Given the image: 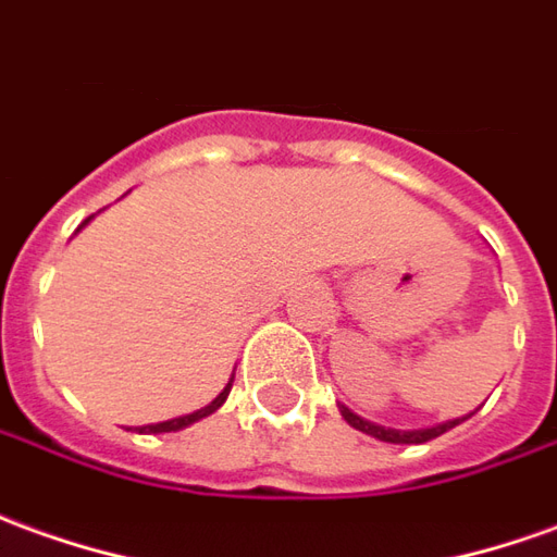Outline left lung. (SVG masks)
Instances as JSON below:
<instances>
[{
  "instance_id": "obj_1",
  "label": "left lung",
  "mask_w": 557,
  "mask_h": 557,
  "mask_svg": "<svg viewBox=\"0 0 557 557\" xmlns=\"http://www.w3.org/2000/svg\"><path fill=\"white\" fill-rule=\"evenodd\" d=\"M341 413H344L346 422L356 428V431H361V434H371V437H376V441H386V443H428V441H434V437H441V434H446L449 428L461 425V422L468 419V416H465V419H453V422H443V425L437 428H425V431H395V428L373 425V422L361 419V416H356L352 410H346V407H341Z\"/></svg>"
}]
</instances>
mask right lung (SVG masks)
<instances>
[{
	"label": "right lung",
	"instance_id": "add662e5",
	"mask_svg": "<svg viewBox=\"0 0 557 557\" xmlns=\"http://www.w3.org/2000/svg\"><path fill=\"white\" fill-rule=\"evenodd\" d=\"M87 223V220H84ZM228 388H232V383L216 395V398L205 407V410H196V413H189V416H181V419H171V422H159V425H144L141 428V434L144 431H150V434H162V431H177V428H186V425H193V422H198V419H205V416H211L213 410H220L223 407V400L228 398Z\"/></svg>",
	"mask_w": 557,
	"mask_h": 557
}]
</instances>
